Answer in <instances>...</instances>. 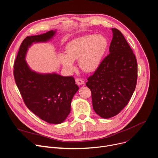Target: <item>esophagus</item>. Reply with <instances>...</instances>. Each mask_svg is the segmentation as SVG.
Wrapping results in <instances>:
<instances>
[{"instance_id": "34e87169", "label": "esophagus", "mask_w": 158, "mask_h": 158, "mask_svg": "<svg viewBox=\"0 0 158 158\" xmlns=\"http://www.w3.org/2000/svg\"><path fill=\"white\" fill-rule=\"evenodd\" d=\"M76 84L79 85H83L85 84L84 81L81 79H76Z\"/></svg>"}]
</instances>
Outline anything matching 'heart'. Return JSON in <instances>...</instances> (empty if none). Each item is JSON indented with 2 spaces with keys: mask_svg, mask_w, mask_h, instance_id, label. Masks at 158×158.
Returning a JSON list of instances; mask_svg holds the SVG:
<instances>
[{
  "mask_svg": "<svg viewBox=\"0 0 158 158\" xmlns=\"http://www.w3.org/2000/svg\"><path fill=\"white\" fill-rule=\"evenodd\" d=\"M108 47V41L102 35H86L70 41L66 45V54L59 60L68 71L73 69L74 61L78 60L79 67L86 73H93L102 62Z\"/></svg>",
  "mask_w": 158,
  "mask_h": 158,
  "instance_id": "heart-1",
  "label": "heart"
}]
</instances>
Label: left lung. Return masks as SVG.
Masks as SVG:
<instances>
[{"mask_svg": "<svg viewBox=\"0 0 158 158\" xmlns=\"http://www.w3.org/2000/svg\"><path fill=\"white\" fill-rule=\"evenodd\" d=\"M111 30L110 54L85 84L91 91L94 111L103 118L117 115L128 104L137 79V63L132 50L118 30Z\"/></svg>", "mask_w": 158, "mask_h": 158, "instance_id": "8db88e82", "label": "left lung"}]
</instances>
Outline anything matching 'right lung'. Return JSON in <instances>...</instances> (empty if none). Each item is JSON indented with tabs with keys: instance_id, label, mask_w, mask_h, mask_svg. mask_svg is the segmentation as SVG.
Here are the masks:
<instances>
[{
	"instance_id": "right-lung-1",
	"label": "right lung",
	"mask_w": 158,
	"mask_h": 158,
	"mask_svg": "<svg viewBox=\"0 0 158 158\" xmlns=\"http://www.w3.org/2000/svg\"><path fill=\"white\" fill-rule=\"evenodd\" d=\"M56 31L27 36L22 42L14 65V76L24 102L35 114L49 123L64 122L70 112L71 102L79 89L73 77L55 73H39L28 65L26 56L33 44L46 43Z\"/></svg>"
}]
</instances>
